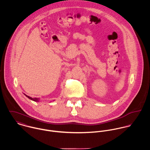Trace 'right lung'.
I'll use <instances>...</instances> for the list:
<instances>
[{"instance_id": "obj_1", "label": "right lung", "mask_w": 150, "mask_h": 150, "mask_svg": "<svg viewBox=\"0 0 150 150\" xmlns=\"http://www.w3.org/2000/svg\"><path fill=\"white\" fill-rule=\"evenodd\" d=\"M24 95H25L26 97H28L29 99L35 101V102H39V101H40V99H39V98H32V97H29V96H28L26 95L25 94H24Z\"/></svg>"}]
</instances>
